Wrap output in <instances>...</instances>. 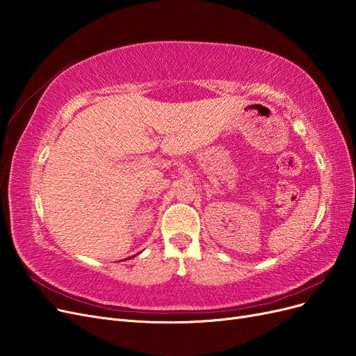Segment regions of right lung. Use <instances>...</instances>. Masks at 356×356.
<instances>
[{
  "label": "right lung",
  "mask_w": 356,
  "mask_h": 356,
  "mask_svg": "<svg viewBox=\"0 0 356 356\" xmlns=\"http://www.w3.org/2000/svg\"><path fill=\"white\" fill-rule=\"evenodd\" d=\"M134 257H135V255H132V257H129V258H134Z\"/></svg>",
  "instance_id": "add662e5"
}]
</instances>
